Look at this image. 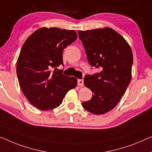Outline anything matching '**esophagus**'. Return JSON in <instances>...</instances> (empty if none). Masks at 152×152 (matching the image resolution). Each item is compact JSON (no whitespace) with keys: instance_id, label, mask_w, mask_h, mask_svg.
<instances>
[{"instance_id":"34e87169","label":"esophagus","mask_w":152,"mask_h":152,"mask_svg":"<svg viewBox=\"0 0 152 152\" xmlns=\"http://www.w3.org/2000/svg\"><path fill=\"white\" fill-rule=\"evenodd\" d=\"M78 85L79 86V87H83L84 86V81L83 80H78Z\"/></svg>"}]
</instances>
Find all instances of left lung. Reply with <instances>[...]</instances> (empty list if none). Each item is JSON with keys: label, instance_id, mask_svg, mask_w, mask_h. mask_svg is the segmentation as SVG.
<instances>
[{"label": "left lung", "instance_id": "obj_1", "mask_svg": "<svg viewBox=\"0 0 152 152\" xmlns=\"http://www.w3.org/2000/svg\"><path fill=\"white\" fill-rule=\"evenodd\" d=\"M88 61L101 71L86 75L84 85L91 91V99L83 107L95 115H102L115 107L132 79L133 55L127 41L109 27L78 31Z\"/></svg>", "mask_w": 152, "mask_h": 152}]
</instances>
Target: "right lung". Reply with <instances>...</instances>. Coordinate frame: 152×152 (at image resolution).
Masks as SVG:
<instances>
[{
  "instance_id": "1",
  "label": "right lung",
  "mask_w": 152,
  "mask_h": 152,
  "mask_svg": "<svg viewBox=\"0 0 152 152\" xmlns=\"http://www.w3.org/2000/svg\"><path fill=\"white\" fill-rule=\"evenodd\" d=\"M74 30L42 27L27 38L16 63L20 88L31 104L42 110L58 107L77 79L54 67L63 64V50L77 39Z\"/></svg>"
}]
</instances>
